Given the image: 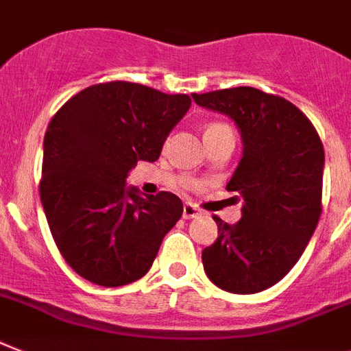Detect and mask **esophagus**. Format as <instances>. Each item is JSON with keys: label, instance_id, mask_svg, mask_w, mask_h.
<instances>
[{"label": "esophagus", "instance_id": "esophagus-1", "mask_svg": "<svg viewBox=\"0 0 351 351\" xmlns=\"http://www.w3.org/2000/svg\"><path fill=\"white\" fill-rule=\"evenodd\" d=\"M199 210L196 208V205H193V203H185L184 205V219H193V217H198Z\"/></svg>", "mask_w": 351, "mask_h": 351}]
</instances>
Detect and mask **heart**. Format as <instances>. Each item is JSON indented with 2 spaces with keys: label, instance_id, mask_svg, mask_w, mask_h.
<instances>
[{
  "label": "heart",
  "instance_id": "obj_1",
  "mask_svg": "<svg viewBox=\"0 0 351 351\" xmlns=\"http://www.w3.org/2000/svg\"><path fill=\"white\" fill-rule=\"evenodd\" d=\"M225 128H228V126L221 125V123H210V125L205 126V134H207V132H214V130H225Z\"/></svg>",
  "mask_w": 351,
  "mask_h": 351
}]
</instances>
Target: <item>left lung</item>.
<instances>
[{"label": "left lung", "mask_w": 351, "mask_h": 351, "mask_svg": "<svg viewBox=\"0 0 351 351\" xmlns=\"http://www.w3.org/2000/svg\"><path fill=\"white\" fill-rule=\"evenodd\" d=\"M196 105L234 121L243 158L226 189L243 199L241 221L223 223L202 252L219 289L253 294L280 282L302 257L321 216L325 152L308 117L280 96L253 87L193 94Z\"/></svg>", "instance_id": "1"}]
</instances>
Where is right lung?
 <instances>
[{
    "instance_id": "1",
    "label": "right lung",
    "mask_w": 351,
    "mask_h": 351,
    "mask_svg": "<svg viewBox=\"0 0 351 351\" xmlns=\"http://www.w3.org/2000/svg\"><path fill=\"white\" fill-rule=\"evenodd\" d=\"M189 107L187 94L108 82L75 94L49 121L40 202L57 248L82 278L119 287L148 273L184 205L166 191L141 196L126 176L160 157Z\"/></svg>"
}]
</instances>
